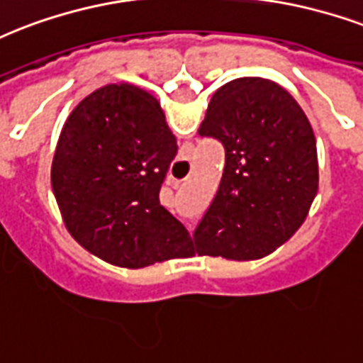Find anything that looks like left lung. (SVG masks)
<instances>
[{
  "label": "left lung",
  "instance_id": "8db88e82",
  "mask_svg": "<svg viewBox=\"0 0 363 363\" xmlns=\"http://www.w3.org/2000/svg\"><path fill=\"white\" fill-rule=\"evenodd\" d=\"M201 137L223 143L217 196L194 230L198 255L257 261L301 228L318 192L316 137L298 102L262 77L215 91Z\"/></svg>",
  "mask_w": 363,
  "mask_h": 363
}]
</instances>
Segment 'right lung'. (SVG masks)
Instances as JSON below:
<instances>
[{"label": "right lung", "mask_w": 363, "mask_h": 363, "mask_svg": "<svg viewBox=\"0 0 363 363\" xmlns=\"http://www.w3.org/2000/svg\"><path fill=\"white\" fill-rule=\"evenodd\" d=\"M175 154L177 138L156 96L131 83L85 96L60 131L51 167L72 238L121 268L188 257L190 234L160 203Z\"/></svg>", "instance_id": "add662e5"}]
</instances>
